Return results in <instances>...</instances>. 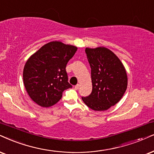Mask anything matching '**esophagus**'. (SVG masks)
<instances>
[{"mask_svg":"<svg viewBox=\"0 0 154 154\" xmlns=\"http://www.w3.org/2000/svg\"><path fill=\"white\" fill-rule=\"evenodd\" d=\"M79 87H80V85H79V84H77V85H75V89H78L79 88Z\"/></svg>","mask_w":154,"mask_h":154,"instance_id":"1","label":"esophagus"}]
</instances>
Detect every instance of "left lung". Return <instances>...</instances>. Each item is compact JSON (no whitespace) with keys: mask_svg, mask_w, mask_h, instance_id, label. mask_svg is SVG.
<instances>
[{"mask_svg":"<svg viewBox=\"0 0 154 154\" xmlns=\"http://www.w3.org/2000/svg\"><path fill=\"white\" fill-rule=\"evenodd\" d=\"M85 52L91 67L92 91L82 99L92 110H107L125 93L128 82L126 69L117 56L107 48H87Z\"/></svg>","mask_w":154,"mask_h":154,"instance_id":"8db88e82","label":"left lung"}]
</instances>
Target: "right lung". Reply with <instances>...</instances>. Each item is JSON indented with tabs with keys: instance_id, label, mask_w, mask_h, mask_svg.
Segmentation results:
<instances>
[{
	"instance_id": "obj_1",
	"label": "right lung",
	"mask_w": 154,
	"mask_h": 154,
	"mask_svg": "<svg viewBox=\"0 0 154 154\" xmlns=\"http://www.w3.org/2000/svg\"><path fill=\"white\" fill-rule=\"evenodd\" d=\"M77 48L61 42L45 45L32 54L23 69V82L27 92L36 104L49 107L59 102L68 82L66 66Z\"/></svg>"
}]
</instances>
